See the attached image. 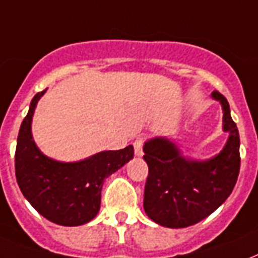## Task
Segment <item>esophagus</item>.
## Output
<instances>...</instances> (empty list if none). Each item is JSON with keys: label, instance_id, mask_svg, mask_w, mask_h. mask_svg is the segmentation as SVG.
Returning <instances> with one entry per match:
<instances>
[{"label": "esophagus", "instance_id": "esophagus-1", "mask_svg": "<svg viewBox=\"0 0 258 258\" xmlns=\"http://www.w3.org/2000/svg\"><path fill=\"white\" fill-rule=\"evenodd\" d=\"M135 153H136V156H143V145H144V139L143 137H137L135 141Z\"/></svg>", "mask_w": 258, "mask_h": 258}]
</instances>
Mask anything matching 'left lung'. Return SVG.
Wrapping results in <instances>:
<instances>
[{"instance_id":"8db88e82","label":"left lung","mask_w":258,"mask_h":258,"mask_svg":"<svg viewBox=\"0 0 258 258\" xmlns=\"http://www.w3.org/2000/svg\"><path fill=\"white\" fill-rule=\"evenodd\" d=\"M213 98L222 103L223 131L229 140L219 155L206 161L188 160L169 140L157 137L144 145L148 172L144 210L165 227H187L214 213L234 188L238 179L239 135L229 102L219 91Z\"/></svg>"}]
</instances>
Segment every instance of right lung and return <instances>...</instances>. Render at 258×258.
I'll list each match as a JSON object with an SVG mask.
<instances>
[{
	"label": "right lung",
	"instance_id": "add662e5",
	"mask_svg": "<svg viewBox=\"0 0 258 258\" xmlns=\"http://www.w3.org/2000/svg\"><path fill=\"white\" fill-rule=\"evenodd\" d=\"M44 93L45 90L33 97L20 126L16 179L24 197L44 218L61 226H79L98 214L103 181L131 160L135 149L129 145L119 151L99 152L77 163H59L44 156L31 132L36 103Z\"/></svg>",
	"mask_w": 258,
	"mask_h": 258
}]
</instances>
